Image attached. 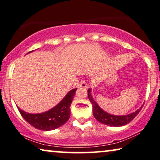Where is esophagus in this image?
Wrapping results in <instances>:
<instances>
[{
    "mask_svg": "<svg viewBox=\"0 0 160 160\" xmlns=\"http://www.w3.org/2000/svg\"><path fill=\"white\" fill-rule=\"evenodd\" d=\"M78 88H85V89H86V88H88V84H86V83L84 82V81H82V82H81L79 84V85H78Z\"/></svg>",
    "mask_w": 160,
    "mask_h": 160,
    "instance_id": "34e87169",
    "label": "esophagus"
}]
</instances>
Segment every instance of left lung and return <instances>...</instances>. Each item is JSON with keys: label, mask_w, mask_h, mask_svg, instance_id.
<instances>
[{"label": "left lung", "mask_w": 160, "mask_h": 160, "mask_svg": "<svg viewBox=\"0 0 160 160\" xmlns=\"http://www.w3.org/2000/svg\"><path fill=\"white\" fill-rule=\"evenodd\" d=\"M88 96L89 98L90 103H92V113H93L94 117L96 118L99 122L103 123L105 125L110 126H116V127H118V126H122L126 124H127L129 122H131L137 114L139 113L142 108V106L140 107L139 109H137L135 112L128 114V115H123V116H116L112 115L111 113H108L103 111L101 107L98 106L96 102L94 101L93 98H92L91 95V88H89L88 90Z\"/></svg>", "instance_id": "8db88e82"}]
</instances>
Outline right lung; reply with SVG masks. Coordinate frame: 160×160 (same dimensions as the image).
<instances>
[{"label":"right lung","instance_id":"right-lung-1","mask_svg":"<svg viewBox=\"0 0 160 160\" xmlns=\"http://www.w3.org/2000/svg\"><path fill=\"white\" fill-rule=\"evenodd\" d=\"M33 51L28 52L27 54ZM77 88L71 90L65 98L52 109L41 113H29L17 108L22 117L36 128L42 131L54 130L67 122L70 116V105Z\"/></svg>","mask_w":160,"mask_h":160}]
</instances>
